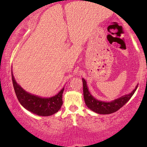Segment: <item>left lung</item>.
Returning a JSON list of instances; mask_svg holds the SVG:
<instances>
[{
	"instance_id": "obj_1",
	"label": "left lung",
	"mask_w": 147,
	"mask_h": 147,
	"mask_svg": "<svg viewBox=\"0 0 147 147\" xmlns=\"http://www.w3.org/2000/svg\"><path fill=\"white\" fill-rule=\"evenodd\" d=\"M82 81H83L84 98V101H85V104L91 111H94L97 113L103 115L113 113L116 112L119 110L120 108H122L131 98L134 92H136L138 86V85L136 87V88L131 93L122 96V97L117 99H115L113 101H111L110 102H106L97 100V99L94 98L93 96H92L89 92L85 79H82Z\"/></svg>"
}]
</instances>
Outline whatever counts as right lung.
<instances>
[{
    "mask_svg": "<svg viewBox=\"0 0 147 147\" xmlns=\"http://www.w3.org/2000/svg\"><path fill=\"white\" fill-rule=\"evenodd\" d=\"M11 78L15 93L18 102L25 109L39 116H50L56 113L63 104L62 94L64 88L56 95L49 98H43L26 92L16 83L11 71Z\"/></svg>",
    "mask_w": 147,
    "mask_h": 147,
    "instance_id": "1",
    "label": "right lung"
}]
</instances>
